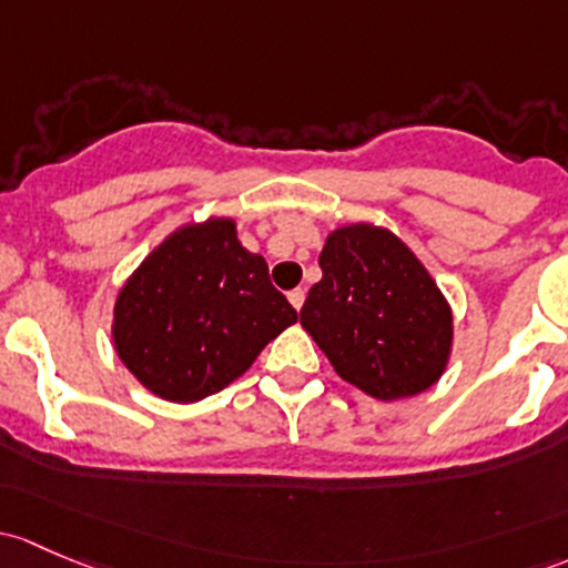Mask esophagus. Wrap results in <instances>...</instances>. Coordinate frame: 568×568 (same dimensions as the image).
<instances>
[{
    "instance_id": "1",
    "label": "esophagus",
    "mask_w": 568,
    "mask_h": 568,
    "mask_svg": "<svg viewBox=\"0 0 568 568\" xmlns=\"http://www.w3.org/2000/svg\"><path fill=\"white\" fill-rule=\"evenodd\" d=\"M304 296H307V291H304V288H294V291H291V294H288V302L294 304L296 310H302V304H304Z\"/></svg>"
}]
</instances>
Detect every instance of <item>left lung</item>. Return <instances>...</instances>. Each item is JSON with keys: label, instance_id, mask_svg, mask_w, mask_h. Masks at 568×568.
<instances>
[{"label": "left lung", "instance_id": "8db88e82", "mask_svg": "<svg viewBox=\"0 0 568 568\" xmlns=\"http://www.w3.org/2000/svg\"><path fill=\"white\" fill-rule=\"evenodd\" d=\"M324 277L300 321L334 373L375 399L429 389L452 354V307L429 272L392 231L343 225L321 250Z\"/></svg>", "mask_w": 568, "mask_h": 568}]
</instances>
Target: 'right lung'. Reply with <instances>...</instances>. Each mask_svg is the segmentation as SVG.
<instances>
[{
	"mask_svg": "<svg viewBox=\"0 0 568 568\" xmlns=\"http://www.w3.org/2000/svg\"><path fill=\"white\" fill-rule=\"evenodd\" d=\"M296 310L268 280L231 217L176 229L135 268L113 304V348L158 397L199 403L247 373Z\"/></svg>",
	"mask_w": 568,
	"mask_h": 568,
	"instance_id": "1",
	"label": "right lung"
}]
</instances>
